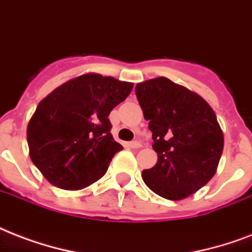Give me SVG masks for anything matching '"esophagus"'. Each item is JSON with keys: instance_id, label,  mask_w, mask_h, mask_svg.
Here are the masks:
<instances>
[{"instance_id": "esophagus-1", "label": "esophagus", "mask_w": 252, "mask_h": 252, "mask_svg": "<svg viewBox=\"0 0 252 252\" xmlns=\"http://www.w3.org/2000/svg\"><path fill=\"white\" fill-rule=\"evenodd\" d=\"M128 146H130L131 148H140L142 147V143H140V142H138V140H132V142H130V143H128Z\"/></svg>"}]
</instances>
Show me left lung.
I'll return each instance as SVG.
<instances>
[{"label":"left lung","instance_id":"8db88e82","mask_svg":"<svg viewBox=\"0 0 252 252\" xmlns=\"http://www.w3.org/2000/svg\"><path fill=\"white\" fill-rule=\"evenodd\" d=\"M136 98L150 121L157 164L142 179L167 200H183L201 189L217 172L223 132L216 113L201 95L167 77L136 84Z\"/></svg>","mask_w":252,"mask_h":252}]
</instances>
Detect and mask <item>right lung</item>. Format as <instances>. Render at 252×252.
<instances>
[{
	"label": "right lung",
	"instance_id": "1",
	"mask_svg": "<svg viewBox=\"0 0 252 252\" xmlns=\"http://www.w3.org/2000/svg\"><path fill=\"white\" fill-rule=\"evenodd\" d=\"M134 84L87 73L62 84L39 102L27 125L30 158L58 188L79 190L104 176L122 150L109 114Z\"/></svg>",
	"mask_w": 252,
	"mask_h": 252
}]
</instances>
